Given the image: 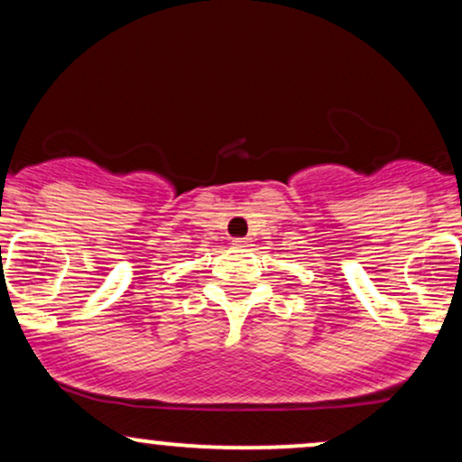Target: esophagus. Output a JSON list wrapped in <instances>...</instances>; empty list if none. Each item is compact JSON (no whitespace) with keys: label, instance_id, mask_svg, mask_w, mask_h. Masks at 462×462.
<instances>
[{"label":"esophagus","instance_id":"34e87169","mask_svg":"<svg viewBox=\"0 0 462 462\" xmlns=\"http://www.w3.org/2000/svg\"><path fill=\"white\" fill-rule=\"evenodd\" d=\"M232 243H235L236 247H245L249 241H247V238H232Z\"/></svg>","mask_w":462,"mask_h":462}]
</instances>
